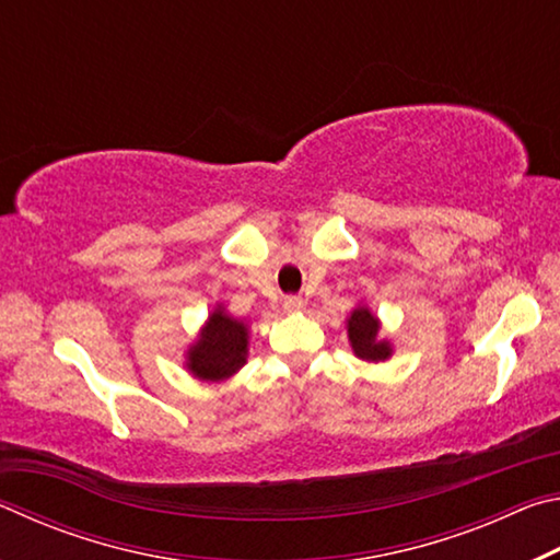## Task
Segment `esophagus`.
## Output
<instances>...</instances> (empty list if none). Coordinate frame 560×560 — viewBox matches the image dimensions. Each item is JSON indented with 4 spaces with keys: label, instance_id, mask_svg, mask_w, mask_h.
<instances>
[{
    "label": "esophagus",
    "instance_id": "1",
    "mask_svg": "<svg viewBox=\"0 0 560 560\" xmlns=\"http://www.w3.org/2000/svg\"><path fill=\"white\" fill-rule=\"evenodd\" d=\"M306 308V303H303V299H299V296H287L283 299V311H287V314H299V311H303Z\"/></svg>",
    "mask_w": 560,
    "mask_h": 560
}]
</instances>
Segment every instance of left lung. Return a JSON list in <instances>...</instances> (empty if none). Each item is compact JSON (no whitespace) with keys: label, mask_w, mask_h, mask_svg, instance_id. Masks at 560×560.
Instances as JSON below:
<instances>
[{"label":"left lung","mask_w":560,"mask_h":560,"mask_svg":"<svg viewBox=\"0 0 560 560\" xmlns=\"http://www.w3.org/2000/svg\"><path fill=\"white\" fill-rule=\"evenodd\" d=\"M381 318H377L368 303H358L346 318L348 343L353 355L365 360V363H385L393 358V343L390 338L381 336Z\"/></svg>","instance_id":"left-lung-1"}]
</instances>
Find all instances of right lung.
Masks as SVG:
<instances>
[{
    "label": "right lung",
    "mask_w": 560,
    "mask_h": 560,
    "mask_svg": "<svg viewBox=\"0 0 560 560\" xmlns=\"http://www.w3.org/2000/svg\"><path fill=\"white\" fill-rule=\"evenodd\" d=\"M249 358V324L234 318L224 303L210 311L200 334L185 350V371L202 383H222L242 371Z\"/></svg>",
    "instance_id": "1"
}]
</instances>
